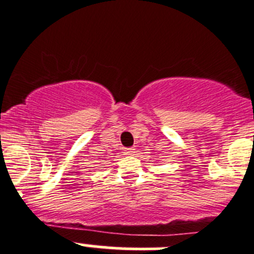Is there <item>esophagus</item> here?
<instances>
[{"mask_svg": "<svg viewBox=\"0 0 254 254\" xmlns=\"http://www.w3.org/2000/svg\"><path fill=\"white\" fill-rule=\"evenodd\" d=\"M124 153H125V155H127V156H132L135 153V148H132V147L125 148Z\"/></svg>", "mask_w": 254, "mask_h": 254, "instance_id": "34e87169", "label": "esophagus"}]
</instances>
